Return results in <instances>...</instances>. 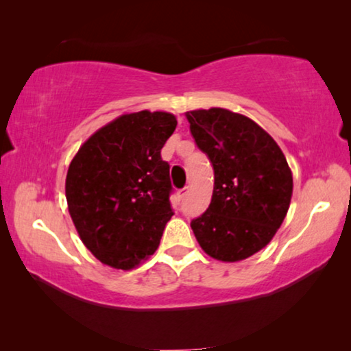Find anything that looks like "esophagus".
I'll return each instance as SVG.
<instances>
[{"label":"esophagus","mask_w":351,"mask_h":351,"mask_svg":"<svg viewBox=\"0 0 351 351\" xmlns=\"http://www.w3.org/2000/svg\"><path fill=\"white\" fill-rule=\"evenodd\" d=\"M187 191H189V187H182V189H180L176 192V200H178V203H180L182 198H184L186 195H187Z\"/></svg>","instance_id":"esophagus-1"}]
</instances>
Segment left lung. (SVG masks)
Listing matches in <instances>:
<instances>
[{
	"label": "left lung",
	"mask_w": 351,
	"mask_h": 351,
	"mask_svg": "<svg viewBox=\"0 0 351 351\" xmlns=\"http://www.w3.org/2000/svg\"><path fill=\"white\" fill-rule=\"evenodd\" d=\"M191 134L214 170L211 203L191 222L209 257L239 261L258 252L289 211L293 176L273 137L226 108L186 113Z\"/></svg>",
	"instance_id": "left-lung-1"
}]
</instances>
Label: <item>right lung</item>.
<instances>
[{
	"label": "right lung",
	"instance_id": "right-lung-1",
	"mask_svg": "<svg viewBox=\"0 0 351 351\" xmlns=\"http://www.w3.org/2000/svg\"><path fill=\"white\" fill-rule=\"evenodd\" d=\"M165 112L123 114L80 146L66 176L69 214L90 252L132 269L159 247L173 216L170 165L160 149L176 128Z\"/></svg>",
	"mask_w": 351,
	"mask_h": 351
}]
</instances>
